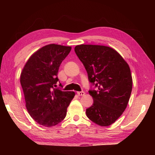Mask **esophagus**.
<instances>
[{
  "label": "esophagus",
  "mask_w": 155,
  "mask_h": 155,
  "mask_svg": "<svg viewBox=\"0 0 155 155\" xmlns=\"http://www.w3.org/2000/svg\"><path fill=\"white\" fill-rule=\"evenodd\" d=\"M77 94L78 96H84L85 94V93L84 92V91H77Z\"/></svg>",
  "instance_id": "esophagus-1"
}]
</instances>
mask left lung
<instances>
[{
	"instance_id": "obj_1",
	"label": "left lung",
	"mask_w": 155,
	"mask_h": 155,
	"mask_svg": "<svg viewBox=\"0 0 155 155\" xmlns=\"http://www.w3.org/2000/svg\"><path fill=\"white\" fill-rule=\"evenodd\" d=\"M74 51L90 82L98 89L89 91L94 104L86 109V115L96 124L108 127L121 116L129 101L133 86L129 65L109 46L81 44Z\"/></svg>"
}]
</instances>
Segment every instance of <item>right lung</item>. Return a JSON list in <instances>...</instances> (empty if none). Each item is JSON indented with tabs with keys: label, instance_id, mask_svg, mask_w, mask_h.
<instances>
[{
	"label": "right lung",
	"instance_id": "right-lung-1",
	"mask_svg": "<svg viewBox=\"0 0 155 155\" xmlns=\"http://www.w3.org/2000/svg\"><path fill=\"white\" fill-rule=\"evenodd\" d=\"M71 46L51 44L38 50L26 63L20 74L26 107L31 117L45 127H54L66 116L74 91L55 89L59 68ZM61 85V84H60Z\"/></svg>",
	"mask_w": 155,
	"mask_h": 155
}]
</instances>
